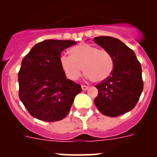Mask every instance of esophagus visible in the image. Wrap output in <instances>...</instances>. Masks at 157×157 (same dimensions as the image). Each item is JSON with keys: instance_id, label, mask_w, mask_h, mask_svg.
Here are the masks:
<instances>
[{"instance_id": "1", "label": "esophagus", "mask_w": 157, "mask_h": 157, "mask_svg": "<svg viewBox=\"0 0 157 157\" xmlns=\"http://www.w3.org/2000/svg\"><path fill=\"white\" fill-rule=\"evenodd\" d=\"M82 90H87L89 89V86L85 85H82Z\"/></svg>"}]
</instances>
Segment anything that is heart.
I'll use <instances>...</instances> for the list:
<instances>
[{"mask_svg": "<svg viewBox=\"0 0 157 157\" xmlns=\"http://www.w3.org/2000/svg\"><path fill=\"white\" fill-rule=\"evenodd\" d=\"M71 56L62 55L59 63L67 77L76 80L81 76L82 68L87 78L95 83L108 79L114 69V59L106 49L82 43L70 49Z\"/></svg>", "mask_w": 157, "mask_h": 157, "instance_id": "heart-1", "label": "heart"}]
</instances>
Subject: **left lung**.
Returning <instances> with one entry per match:
<instances>
[{
	"instance_id": "left-lung-1",
	"label": "left lung",
	"mask_w": 157,
	"mask_h": 157,
	"mask_svg": "<svg viewBox=\"0 0 157 157\" xmlns=\"http://www.w3.org/2000/svg\"><path fill=\"white\" fill-rule=\"evenodd\" d=\"M94 42L109 51L114 59L110 77L95 86L98 95L94 104L105 116L116 117L138 103L143 90L141 63L134 51L117 38L100 36L94 37Z\"/></svg>"
}]
</instances>
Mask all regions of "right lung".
<instances>
[{
    "instance_id": "right-lung-1",
    "label": "right lung",
    "mask_w": 157,
    "mask_h": 157,
    "mask_svg": "<svg viewBox=\"0 0 157 157\" xmlns=\"http://www.w3.org/2000/svg\"><path fill=\"white\" fill-rule=\"evenodd\" d=\"M76 44L70 40H45L25 56L18 75L19 97L37 120L55 122L68 114L79 84L67 79L59 63L62 51Z\"/></svg>"
}]
</instances>
